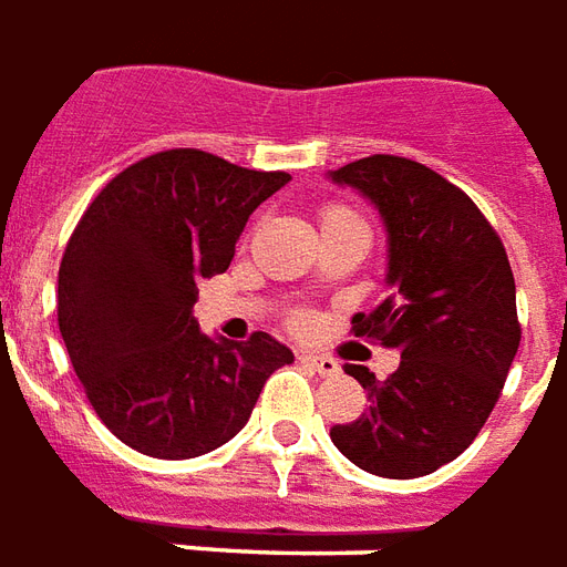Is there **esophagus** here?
Returning <instances> with one entry per match:
<instances>
[{"instance_id": "1", "label": "esophagus", "mask_w": 567, "mask_h": 567, "mask_svg": "<svg viewBox=\"0 0 567 567\" xmlns=\"http://www.w3.org/2000/svg\"><path fill=\"white\" fill-rule=\"evenodd\" d=\"M297 360H300V363H306V367L316 369L318 375H337L339 372L337 360L324 358V354H297Z\"/></svg>"}]
</instances>
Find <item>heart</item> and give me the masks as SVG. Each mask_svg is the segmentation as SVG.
<instances>
[{
    "label": "heart",
    "instance_id": "heart-1",
    "mask_svg": "<svg viewBox=\"0 0 567 567\" xmlns=\"http://www.w3.org/2000/svg\"><path fill=\"white\" fill-rule=\"evenodd\" d=\"M327 228H367L354 209H348L346 204H327L321 209V230Z\"/></svg>",
    "mask_w": 567,
    "mask_h": 567
}]
</instances>
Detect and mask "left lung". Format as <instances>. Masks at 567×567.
Wrapping results in <instances>:
<instances>
[{"label": "left lung", "instance_id": "left-lung-1", "mask_svg": "<svg viewBox=\"0 0 567 567\" xmlns=\"http://www.w3.org/2000/svg\"><path fill=\"white\" fill-rule=\"evenodd\" d=\"M333 179L379 207L390 237V295L351 318V333L396 348L402 360L384 381L348 363L369 409L330 426V439L369 475H430L475 442L517 354L507 251L475 200L421 162L369 155Z\"/></svg>", "mask_w": 567, "mask_h": 567}]
</instances>
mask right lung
I'll use <instances>...</instances> for the list:
<instances>
[{
  "instance_id": "obj_1",
  "label": "right lung",
  "mask_w": 567,
  "mask_h": 567,
  "mask_svg": "<svg viewBox=\"0 0 567 567\" xmlns=\"http://www.w3.org/2000/svg\"><path fill=\"white\" fill-rule=\"evenodd\" d=\"M288 179L165 150L120 171L78 221L60 264V333L95 414L137 454L216 451L295 360L261 330L216 342L192 318L200 279L228 270L255 207Z\"/></svg>"
}]
</instances>
